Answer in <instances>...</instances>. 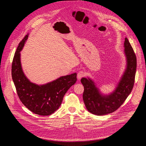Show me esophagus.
<instances>
[{"label": "esophagus", "instance_id": "obj_1", "mask_svg": "<svg viewBox=\"0 0 146 146\" xmlns=\"http://www.w3.org/2000/svg\"><path fill=\"white\" fill-rule=\"evenodd\" d=\"M85 75H86V74H85V73L84 72H83V71H80L77 73V78L78 80H80L82 77H84Z\"/></svg>", "mask_w": 146, "mask_h": 146}]
</instances>
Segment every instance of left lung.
Here are the masks:
<instances>
[{
    "label": "left lung",
    "instance_id": "obj_1",
    "mask_svg": "<svg viewBox=\"0 0 146 146\" xmlns=\"http://www.w3.org/2000/svg\"><path fill=\"white\" fill-rule=\"evenodd\" d=\"M124 52L127 58V68L115 90L110 95L100 93L90 78L83 77L81 82L84 88L82 98L88 111L97 115H106L117 110L126 100L134 86L136 70V56L126 37L124 41Z\"/></svg>",
    "mask_w": 146,
    "mask_h": 146
}]
</instances>
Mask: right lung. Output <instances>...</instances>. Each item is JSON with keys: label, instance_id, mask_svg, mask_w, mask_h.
<instances>
[{"label": "right lung", "instance_id": "right-lung-1", "mask_svg": "<svg viewBox=\"0 0 146 146\" xmlns=\"http://www.w3.org/2000/svg\"><path fill=\"white\" fill-rule=\"evenodd\" d=\"M27 35L19 43L11 66V75L18 96L23 105L33 113L49 115L60 106L68 90L77 81L76 73L62 76L52 82L38 86L31 82L24 74L20 60V51L28 37Z\"/></svg>", "mask_w": 146, "mask_h": 146}]
</instances>
